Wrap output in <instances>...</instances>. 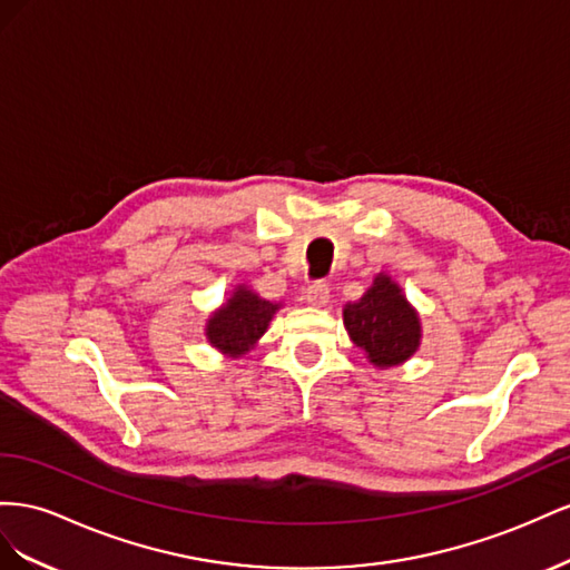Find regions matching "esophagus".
Masks as SVG:
<instances>
[{"label":"esophagus","instance_id":"1","mask_svg":"<svg viewBox=\"0 0 570 570\" xmlns=\"http://www.w3.org/2000/svg\"><path fill=\"white\" fill-rule=\"evenodd\" d=\"M305 303L313 307H324L330 303V284L327 282H313L305 288Z\"/></svg>","mask_w":570,"mask_h":570}]
</instances>
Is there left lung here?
<instances>
[{
  "label": "left lung",
  "mask_w": 570,
  "mask_h": 570,
  "mask_svg": "<svg viewBox=\"0 0 570 570\" xmlns=\"http://www.w3.org/2000/svg\"><path fill=\"white\" fill-rule=\"evenodd\" d=\"M344 324L357 348H363L370 363L392 367L417 351L420 322L401 288L380 274L367 294L344 307Z\"/></svg>",
  "instance_id": "left-lung-1"
}]
</instances>
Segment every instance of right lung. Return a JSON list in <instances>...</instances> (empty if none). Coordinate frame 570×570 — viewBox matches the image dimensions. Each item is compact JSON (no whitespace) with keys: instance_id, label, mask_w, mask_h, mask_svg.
I'll use <instances>...</instances> for the list:
<instances>
[{"instance_id":"right-lung-1","label":"right lung","mask_w":570,"mask_h":570,"mask_svg":"<svg viewBox=\"0 0 570 570\" xmlns=\"http://www.w3.org/2000/svg\"><path fill=\"white\" fill-rule=\"evenodd\" d=\"M279 311V305L255 296L253 291L238 286L234 298H229L219 313L207 324V338L215 348L243 355L255 341L265 334L272 315Z\"/></svg>"}]
</instances>
